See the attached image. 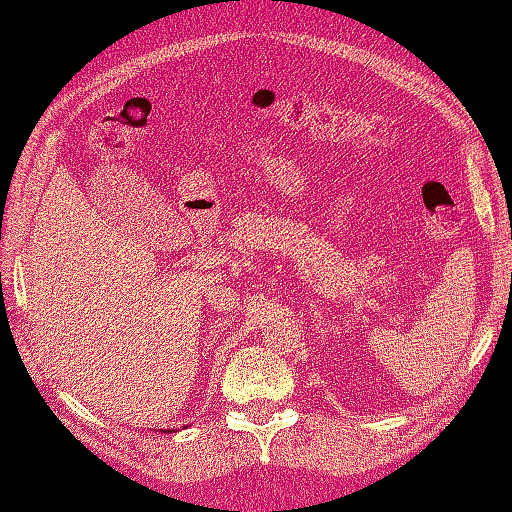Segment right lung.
Segmentation results:
<instances>
[{
  "label": "right lung",
  "mask_w": 512,
  "mask_h": 512,
  "mask_svg": "<svg viewBox=\"0 0 512 512\" xmlns=\"http://www.w3.org/2000/svg\"><path fill=\"white\" fill-rule=\"evenodd\" d=\"M168 433H170V430H168Z\"/></svg>",
  "instance_id": "right-lung-1"
}]
</instances>
